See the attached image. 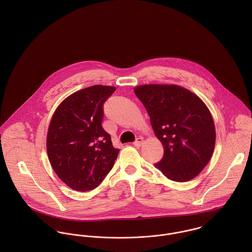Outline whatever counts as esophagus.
<instances>
[{
  "mask_svg": "<svg viewBox=\"0 0 252 252\" xmlns=\"http://www.w3.org/2000/svg\"><path fill=\"white\" fill-rule=\"evenodd\" d=\"M144 144V139L143 138H138L137 140H136V142L134 143V145L136 146V147H140V146H142V144Z\"/></svg>",
  "mask_w": 252,
  "mask_h": 252,
  "instance_id": "obj_1",
  "label": "esophagus"
}]
</instances>
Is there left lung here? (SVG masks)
<instances>
[{
    "label": "left lung",
    "instance_id": "left-lung-1",
    "mask_svg": "<svg viewBox=\"0 0 252 252\" xmlns=\"http://www.w3.org/2000/svg\"><path fill=\"white\" fill-rule=\"evenodd\" d=\"M134 92L164 147L155 168L178 182L196 178L215 150L216 126L210 109L196 94L176 84H144Z\"/></svg>",
    "mask_w": 252,
    "mask_h": 252
}]
</instances>
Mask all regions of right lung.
<instances>
[{
	"mask_svg": "<svg viewBox=\"0 0 252 252\" xmlns=\"http://www.w3.org/2000/svg\"><path fill=\"white\" fill-rule=\"evenodd\" d=\"M115 87L93 85L67 97L55 109L47 131L49 162L70 188L98 187L114 165L119 149L102 127L103 104Z\"/></svg>",
	"mask_w": 252,
	"mask_h": 252,
	"instance_id": "1",
	"label": "right lung"
}]
</instances>
